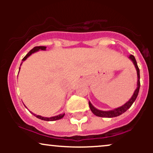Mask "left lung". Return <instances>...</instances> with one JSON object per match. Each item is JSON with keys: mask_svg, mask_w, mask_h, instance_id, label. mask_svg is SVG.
I'll list each match as a JSON object with an SVG mask.
<instances>
[{"mask_svg": "<svg viewBox=\"0 0 153 153\" xmlns=\"http://www.w3.org/2000/svg\"><path fill=\"white\" fill-rule=\"evenodd\" d=\"M129 58H130L132 62H134V65L137 69V77H138V80H137V87L136 90H135L134 94L133 96H131V98L130 99L128 102H127L124 105H123L122 106L119 107V108H116L114 110L112 111H101V110H98L95 108L94 106H93V105L89 102V106H90V108L91 110V111L95 115L97 116V117H106V118H111V117H118V116L122 114L123 113L127 111L130 108L132 103H134V101L136 100L137 97L138 96V93L139 91H140V69H139L138 66H137V63L136 59H135V57H134V55L131 54L129 56Z\"/></svg>", "mask_w": 153, "mask_h": 153, "instance_id": "obj_1", "label": "left lung"}]
</instances>
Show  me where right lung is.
I'll return each instance as SVG.
<instances>
[{
    "label": "right lung",
    "instance_id": "1",
    "mask_svg": "<svg viewBox=\"0 0 153 153\" xmlns=\"http://www.w3.org/2000/svg\"><path fill=\"white\" fill-rule=\"evenodd\" d=\"M39 50H46V47L39 46V47H34V48H33L32 50H31L30 51H29V53L26 54L25 57H24V58H23L22 61H24L26 58H27L28 57H29V56H30L31 54L34 53L35 52H37V51ZM19 70H20V68H19ZM31 114H33V113H31ZM34 114L36 117H37L38 119H42V120H45V121H55V120H58V119H62V117H64L65 114H59V115H58V116H55V117H42V116L36 115V114Z\"/></svg>",
    "mask_w": 153,
    "mask_h": 153
}]
</instances>
